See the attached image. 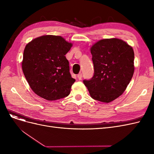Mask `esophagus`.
I'll return each mask as SVG.
<instances>
[{"instance_id":"obj_1","label":"esophagus","mask_w":154,"mask_h":154,"mask_svg":"<svg viewBox=\"0 0 154 154\" xmlns=\"http://www.w3.org/2000/svg\"><path fill=\"white\" fill-rule=\"evenodd\" d=\"M77 77L78 78V80H81L82 77V73H79L78 75H77Z\"/></svg>"}]
</instances>
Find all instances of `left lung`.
I'll list each match as a JSON object with an SVG mask.
<instances>
[{
    "label": "left lung",
    "mask_w": 154,
    "mask_h": 154,
    "mask_svg": "<svg viewBox=\"0 0 154 154\" xmlns=\"http://www.w3.org/2000/svg\"><path fill=\"white\" fill-rule=\"evenodd\" d=\"M94 76L83 80L92 98L110 103L122 95L134 72L131 46L119 38L100 40L91 48Z\"/></svg>",
    "instance_id": "obj_1"
}]
</instances>
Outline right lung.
<instances>
[{
    "label": "right lung",
    "instance_id": "1",
    "mask_svg": "<svg viewBox=\"0 0 154 154\" xmlns=\"http://www.w3.org/2000/svg\"><path fill=\"white\" fill-rule=\"evenodd\" d=\"M72 46L60 36L44 35L26 45L22 68L36 94L48 101L67 96L75 79L65 57Z\"/></svg>",
    "mask_w": 154,
    "mask_h": 154
}]
</instances>
